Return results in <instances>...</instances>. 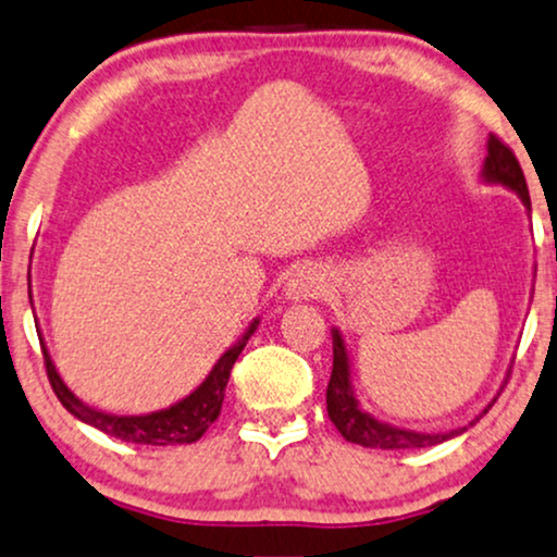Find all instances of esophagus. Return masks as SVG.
Masks as SVG:
<instances>
[{
    "label": "esophagus",
    "instance_id": "obj_1",
    "mask_svg": "<svg viewBox=\"0 0 557 557\" xmlns=\"http://www.w3.org/2000/svg\"><path fill=\"white\" fill-rule=\"evenodd\" d=\"M327 289V281L318 268L312 265H301L297 271L292 273V278L286 281V299L289 301H310V299H318L325 294Z\"/></svg>",
    "mask_w": 557,
    "mask_h": 557
}]
</instances>
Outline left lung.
<instances>
[{
    "label": "left lung",
    "mask_w": 557,
    "mask_h": 557,
    "mask_svg": "<svg viewBox=\"0 0 557 557\" xmlns=\"http://www.w3.org/2000/svg\"><path fill=\"white\" fill-rule=\"evenodd\" d=\"M488 154H485L483 170H480V177L488 185H504V188L513 190L524 203L527 214H532L530 203V190H527L524 173H521L517 157L504 141L496 139V136H488ZM333 374L331 382H327V416L335 423V429L341 431V436L351 444L369 446V449H423V446H436L449 442L459 434L475 425L483 413H488L491 405L496 403V397L485 405L483 413H480L475 421L468 425H459V429L451 431H438V434H425V431H413V429H400V425H393L387 421H380L367 410H361L359 397H356L354 389V376H351V359H348L346 341H343V333L338 327H333Z\"/></svg>",
    "instance_id": "1"
}]
</instances>
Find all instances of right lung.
<instances>
[{
  "mask_svg": "<svg viewBox=\"0 0 557 557\" xmlns=\"http://www.w3.org/2000/svg\"><path fill=\"white\" fill-rule=\"evenodd\" d=\"M33 305V294H30ZM260 320L256 318L247 325V331L239 335L235 346H230L226 351L219 356L211 372L206 374V380L198 384L190 395H185L183 400L170 405V408L152 410V413H139V416H115L108 413V410H98L85 400H79L72 389L66 387V382L61 380L57 372V363H53L51 354H48L44 335L40 338V348H44V361L48 382H51L53 393H57L59 403L72 413L77 421L92 425V429L102 431V434L121 438V442L132 444H149V446H175V444H194L201 438L209 425L216 421L219 413H222L224 403V389L226 382H230L232 367H235L237 356L243 354L245 343L250 341V335L258 331Z\"/></svg>",
  "mask_w": 557,
  "mask_h": 557,
  "instance_id": "add662e5",
  "label": "right lung"
}]
</instances>
